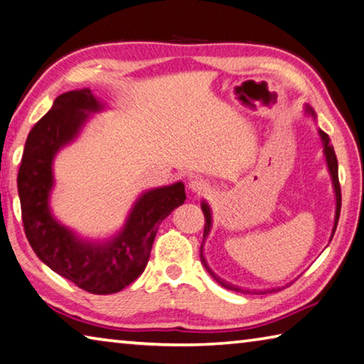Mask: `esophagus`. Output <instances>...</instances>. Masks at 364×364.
<instances>
[{
	"mask_svg": "<svg viewBox=\"0 0 364 364\" xmlns=\"http://www.w3.org/2000/svg\"><path fill=\"white\" fill-rule=\"evenodd\" d=\"M188 188L192 190L193 193H196V195H208L209 193V190H211V186H209V182L208 181H205V178H201V177H195V178H192V181H190V183H188Z\"/></svg>",
	"mask_w": 364,
	"mask_h": 364,
	"instance_id": "esophagus-1",
	"label": "esophagus"
}]
</instances>
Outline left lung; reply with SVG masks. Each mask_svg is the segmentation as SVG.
Returning <instances> with one entry per match:
<instances>
[{
	"instance_id": "1",
	"label": "left lung",
	"mask_w": 364,
	"mask_h": 364,
	"mask_svg": "<svg viewBox=\"0 0 364 364\" xmlns=\"http://www.w3.org/2000/svg\"><path fill=\"white\" fill-rule=\"evenodd\" d=\"M307 112L311 113L315 117L314 110H311L310 107H307ZM320 136L323 139V145H324V155H326V161H328V168H329V172H331V177H333V186H334V190H336V219H334V228H333V237H334V232L337 228V222H339V215H341V205H342V196H341V183H339V169H337V158H336V153H334V149L329 144V136L324 131L320 129ZM201 209H203V214H205V233H203V243H205V238L209 235V230H211V209H209V206L206 205L205 201L201 203ZM203 243H201V247H200V252H201V262L203 265H205V269L208 270L209 275H211L215 282H218L220 286H224L225 289H230V291H237V292H250V291H243L241 288H238V286H233L230 283L224 282V279L215 277V273L209 269V265L206 264V259L205 256H203ZM277 289H270V292H275ZM267 292V291H264Z\"/></svg>"
}]
</instances>
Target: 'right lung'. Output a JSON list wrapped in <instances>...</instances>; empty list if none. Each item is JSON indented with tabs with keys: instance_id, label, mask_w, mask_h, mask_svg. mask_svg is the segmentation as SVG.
Masks as SVG:
<instances>
[{
	"instance_id": "obj_1",
	"label": "right lung",
	"mask_w": 364,
	"mask_h": 364,
	"mask_svg": "<svg viewBox=\"0 0 364 364\" xmlns=\"http://www.w3.org/2000/svg\"><path fill=\"white\" fill-rule=\"evenodd\" d=\"M102 105L87 87L60 94L25 142L17 174L23 230L31 250L50 270L91 294H113L137 279L149 262L163 219L186 201L182 182L149 190L137 200L118 235L105 243L80 240L50 215L53 158Z\"/></svg>"
}]
</instances>
